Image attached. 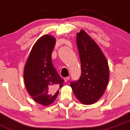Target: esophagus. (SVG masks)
<instances>
[{"label":"esophagus","mask_w":130,"mask_h":130,"mask_svg":"<svg viewBox=\"0 0 130 130\" xmlns=\"http://www.w3.org/2000/svg\"><path fill=\"white\" fill-rule=\"evenodd\" d=\"M69 79H70V77H65V78H64V81H65V82H67L68 81Z\"/></svg>","instance_id":"34e87169"}]
</instances>
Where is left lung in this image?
<instances>
[{"label":"left lung","mask_w":130,"mask_h":130,"mask_svg":"<svg viewBox=\"0 0 130 130\" xmlns=\"http://www.w3.org/2000/svg\"><path fill=\"white\" fill-rule=\"evenodd\" d=\"M77 44L81 62L80 79L70 86L82 104L96 103L104 94L109 80V67L103 52L84 30L77 34Z\"/></svg>","instance_id":"1"}]
</instances>
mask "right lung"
<instances>
[{
	"instance_id": "obj_1",
	"label": "right lung",
	"mask_w": 130,
	"mask_h": 130,
	"mask_svg": "<svg viewBox=\"0 0 130 130\" xmlns=\"http://www.w3.org/2000/svg\"><path fill=\"white\" fill-rule=\"evenodd\" d=\"M55 44L52 35L39 38L32 47L24 68L26 90L34 101L44 106L53 103L64 82L52 64Z\"/></svg>"
}]
</instances>
